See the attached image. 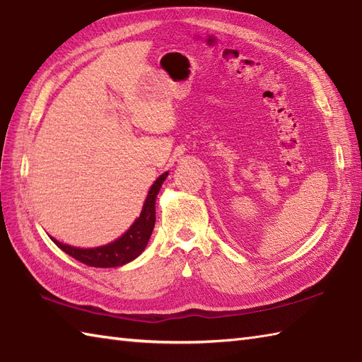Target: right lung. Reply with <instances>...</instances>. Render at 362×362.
I'll use <instances>...</instances> for the list:
<instances>
[{
	"instance_id": "add662e5",
	"label": "right lung",
	"mask_w": 362,
	"mask_h": 362,
	"mask_svg": "<svg viewBox=\"0 0 362 362\" xmlns=\"http://www.w3.org/2000/svg\"><path fill=\"white\" fill-rule=\"evenodd\" d=\"M166 175L168 173L161 174L158 179L153 182V185L149 189V194L146 197L140 218H138L134 222V226L121 238H118L117 241L96 249H79L59 243L54 240V238H51V240L56 243L57 247L68 253V255L87 266L117 267L135 259L144 250L146 245H148L151 233L153 230V224H156V199L161 188V183L166 179Z\"/></svg>"
}]
</instances>
